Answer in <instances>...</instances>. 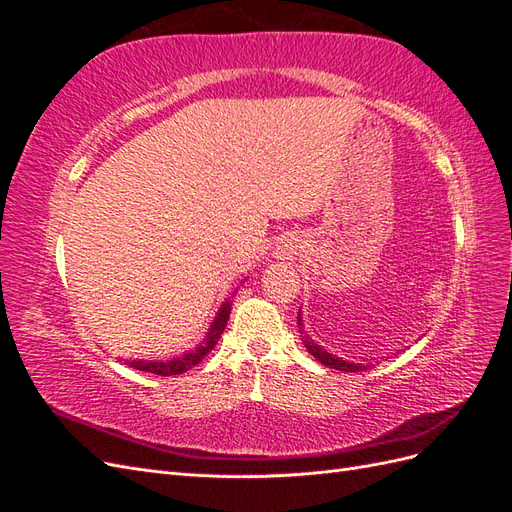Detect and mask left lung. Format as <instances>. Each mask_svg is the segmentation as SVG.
I'll use <instances>...</instances> for the list:
<instances>
[{
  "label": "left lung",
  "instance_id": "1",
  "mask_svg": "<svg viewBox=\"0 0 512 512\" xmlns=\"http://www.w3.org/2000/svg\"><path fill=\"white\" fill-rule=\"evenodd\" d=\"M299 329H301V333H303V322H301V312H299ZM303 344H305V348H307V352L314 356V359H318L322 365H327V367H331V369H339V371H361V369H367V365H363V363H348V361H342L339 359V356H335V354H331V352H327L324 348H320L318 344H314L312 339H309L307 335L303 337Z\"/></svg>",
  "mask_w": 512,
  "mask_h": 512
}]
</instances>
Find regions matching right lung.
<instances>
[{
    "label": "right lung",
    "instance_id": "obj_1",
    "mask_svg": "<svg viewBox=\"0 0 512 512\" xmlns=\"http://www.w3.org/2000/svg\"><path fill=\"white\" fill-rule=\"evenodd\" d=\"M230 301L222 303L218 316L211 322V329L207 333V337L203 339V344H200L196 350H188L179 354L177 359H166V361H143V359H136V361H126L130 367L138 369V371H147V374H156V376H179L183 371H188L190 367L198 365L200 361L205 359V356L213 350V346L218 344V339L222 337L224 329H226V322L230 318Z\"/></svg>",
    "mask_w": 512,
    "mask_h": 512
}]
</instances>
